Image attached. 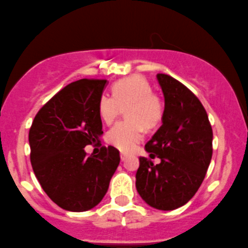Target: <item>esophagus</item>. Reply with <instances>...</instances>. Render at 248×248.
<instances>
[{"label":"esophagus","instance_id":"esophagus-1","mask_svg":"<svg viewBox=\"0 0 248 248\" xmlns=\"http://www.w3.org/2000/svg\"><path fill=\"white\" fill-rule=\"evenodd\" d=\"M120 157H121V161H124V160L127 159V155L124 154V153H121V154H120Z\"/></svg>","mask_w":248,"mask_h":248}]
</instances>
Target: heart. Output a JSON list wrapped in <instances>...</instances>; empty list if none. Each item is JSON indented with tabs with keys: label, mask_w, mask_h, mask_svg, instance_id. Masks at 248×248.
<instances>
[{
	"label": "heart",
	"mask_w": 248,
	"mask_h": 248,
	"mask_svg": "<svg viewBox=\"0 0 248 248\" xmlns=\"http://www.w3.org/2000/svg\"><path fill=\"white\" fill-rule=\"evenodd\" d=\"M110 95H101L99 115L110 124L126 107V121L119 122L106 135L108 143L121 152H130L143 138V127L152 129L161 124L165 105L161 97L152 92V86L140 75H130L111 86Z\"/></svg>",
	"instance_id": "b5f03b06"
}]
</instances>
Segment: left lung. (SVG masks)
<instances>
[{"label":"left lung","instance_id":"left-lung-1","mask_svg":"<svg viewBox=\"0 0 248 248\" xmlns=\"http://www.w3.org/2000/svg\"><path fill=\"white\" fill-rule=\"evenodd\" d=\"M165 96L162 124L146 143L154 165L140 156L137 189L152 207L172 211L194 197L205 179L213 153V130L202 103L185 84L157 74Z\"/></svg>","mask_w":248,"mask_h":248}]
</instances>
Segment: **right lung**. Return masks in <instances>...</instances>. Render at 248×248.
I'll return each mask as SVG.
<instances>
[{"instance_id":"1","label":"right lung","mask_w":248,"mask_h":248,"mask_svg":"<svg viewBox=\"0 0 248 248\" xmlns=\"http://www.w3.org/2000/svg\"><path fill=\"white\" fill-rule=\"evenodd\" d=\"M107 80L81 78L56 93L37 111L31 130V162L46 194L59 207L84 212L95 207L120 164L113 146L88 155L87 144L101 145L99 100Z\"/></svg>"}]
</instances>
